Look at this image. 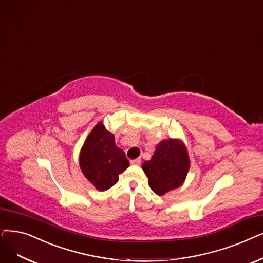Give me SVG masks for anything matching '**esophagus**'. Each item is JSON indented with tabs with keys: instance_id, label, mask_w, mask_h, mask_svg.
Wrapping results in <instances>:
<instances>
[{
	"instance_id": "1",
	"label": "esophagus",
	"mask_w": 263,
	"mask_h": 263,
	"mask_svg": "<svg viewBox=\"0 0 263 263\" xmlns=\"http://www.w3.org/2000/svg\"><path fill=\"white\" fill-rule=\"evenodd\" d=\"M131 163H132V164L139 165V164H141V159H140V158H138V159H135V160H132Z\"/></svg>"
}]
</instances>
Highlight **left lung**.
Instances as JSON below:
<instances>
[{
	"label": "left lung",
	"instance_id": "8db88e82",
	"mask_svg": "<svg viewBox=\"0 0 263 263\" xmlns=\"http://www.w3.org/2000/svg\"><path fill=\"white\" fill-rule=\"evenodd\" d=\"M143 171L152 190L158 196L180 187L187 177L190 159L185 143L179 139L160 142L151 160L144 161Z\"/></svg>",
	"mask_w": 263,
	"mask_h": 263
}]
</instances>
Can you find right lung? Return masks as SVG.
<instances>
[{"label":"right lung","mask_w":263,"mask_h":263,"mask_svg":"<svg viewBox=\"0 0 263 263\" xmlns=\"http://www.w3.org/2000/svg\"><path fill=\"white\" fill-rule=\"evenodd\" d=\"M129 165L124 152L116 146L115 135L99 121L79 153V166L85 177L97 190L105 191L116 184Z\"/></svg>","instance_id":"right-lung-1"}]
</instances>
